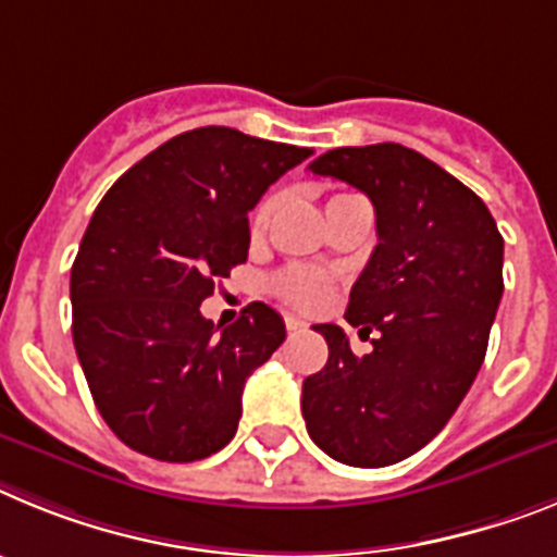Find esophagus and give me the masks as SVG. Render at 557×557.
<instances>
[{
  "label": "esophagus",
  "mask_w": 557,
  "mask_h": 557,
  "mask_svg": "<svg viewBox=\"0 0 557 557\" xmlns=\"http://www.w3.org/2000/svg\"><path fill=\"white\" fill-rule=\"evenodd\" d=\"M302 327H306V322H302L299 317H292V313L285 317V331L288 333H297V331H302Z\"/></svg>",
  "instance_id": "1"
}]
</instances>
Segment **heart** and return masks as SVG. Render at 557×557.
I'll use <instances>...</instances> for the list:
<instances>
[{
    "label": "heart",
    "instance_id": "obj_1",
    "mask_svg": "<svg viewBox=\"0 0 557 557\" xmlns=\"http://www.w3.org/2000/svg\"><path fill=\"white\" fill-rule=\"evenodd\" d=\"M272 210H274V201L269 198V201H263V205L258 207V212H255L251 230L255 232L263 230V226L269 224V219H272ZM274 292H277L283 299H288L292 306L313 311V308L325 306L327 294H331V285H327V280L322 277V274L308 272V269H285V272L274 280Z\"/></svg>",
    "mask_w": 557,
    "mask_h": 557
}]
</instances>
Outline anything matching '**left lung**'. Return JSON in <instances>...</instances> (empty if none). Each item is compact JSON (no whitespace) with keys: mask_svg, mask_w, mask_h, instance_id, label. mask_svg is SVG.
<instances>
[{"mask_svg":"<svg viewBox=\"0 0 557 557\" xmlns=\"http://www.w3.org/2000/svg\"><path fill=\"white\" fill-rule=\"evenodd\" d=\"M308 168L375 207L379 246L345 319L359 336H379L359 359L342 327H313L327 364L302 381V418L327 457L393 466L437 437L485 361L505 240L476 193L398 143L336 148Z\"/></svg>","mask_w":557,"mask_h":557,"instance_id":"1","label":"left lung"}]
</instances>
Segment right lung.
I'll list each match as a JSON object with an SVG mask.
<instances>
[{"instance_id":"add662e5","label":"right lung","mask_w":557,"mask_h":557,"mask_svg":"<svg viewBox=\"0 0 557 557\" xmlns=\"http://www.w3.org/2000/svg\"><path fill=\"white\" fill-rule=\"evenodd\" d=\"M311 148L207 125L159 145L111 185L72 263V338L98 412L162 462L235 437L251 372L285 342L251 302L215 327L201 302L249 255V210Z\"/></svg>"}]
</instances>
